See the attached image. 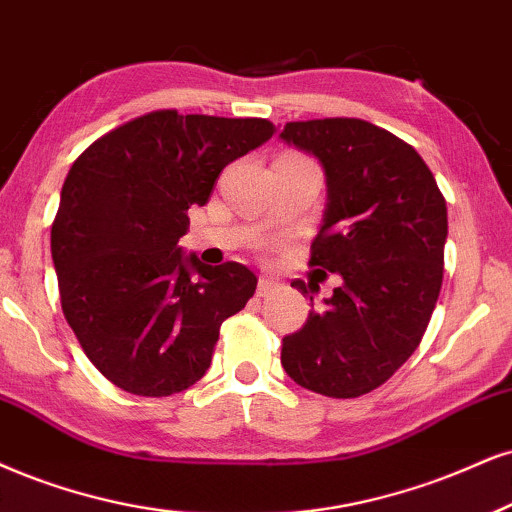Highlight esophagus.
<instances>
[{
  "mask_svg": "<svg viewBox=\"0 0 512 512\" xmlns=\"http://www.w3.org/2000/svg\"><path fill=\"white\" fill-rule=\"evenodd\" d=\"M277 289V282L273 280V277H258V287H256V294L258 296H268L270 292H275Z\"/></svg>",
  "mask_w": 512,
  "mask_h": 512,
  "instance_id": "obj_1",
  "label": "esophagus"
}]
</instances>
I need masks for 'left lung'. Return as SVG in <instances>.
Listing matches in <instances>:
<instances>
[{
  "instance_id": "obj_1",
  "label": "left lung",
  "mask_w": 512,
  "mask_h": 512,
  "mask_svg": "<svg viewBox=\"0 0 512 512\" xmlns=\"http://www.w3.org/2000/svg\"><path fill=\"white\" fill-rule=\"evenodd\" d=\"M280 140L323 166L311 266L342 275L325 306L282 339V368L315 394L356 399L387 382L427 330L444 277L446 201L418 151L372 123H287ZM292 287L313 292L301 280Z\"/></svg>"
}]
</instances>
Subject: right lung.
<instances>
[{"label":"right lung","instance_id":"obj_1","mask_svg":"<svg viewBox=\"0 0 512 512\" xmlns=\"http://www.w3.org/2000/svg\"><path fill=\"white\" fill-rule=\"evenodd\" d=\"M263 118L154 111L106 132L68 170L52 225L61 308L106 380L170 396L206 375L225 318L256 292L242 263L178 244L227 163L273 137Z\"/></svg>","mask_w":512,"mask_h":512}]
</instances>
